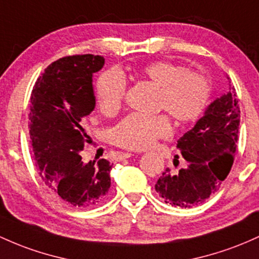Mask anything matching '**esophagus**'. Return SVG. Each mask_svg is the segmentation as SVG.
<instances>
[{
	"label": "esophagus",
	"mask_w": 259,
	"mask_h": 259,
	"mask_svg": "<svg viewBox=\"0 0 259 259\" xmlns=\"http://www.w3.org/2000/svg\"><path fill=\"white\" fill-rule=\"evenodd\" d=\"M132 156H134V153L133 152H121L120 155H119V157H120V160H121V158H129V157H132Z\"/></svg>",
	"instance_id": "34e87169"
}]
</instances>
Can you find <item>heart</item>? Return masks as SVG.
Listing matches in <instances>:
<instances>
[{
	"mask_svg": "<svg viewBox=\"0 0 259 259\" xmlns=\"http://www.w3.org/2000/svg\"><path fill=\"white\" fill-rule=\"evenodd\" d=\"M145 78L160 87L158 109L166 110L178 124L193 123L203 115L210 101V84L204 75L169 61H153L143 69ZM126 81L119 71L110 70L97 79L96 97L99 109L113 115L120 109ZM172 134L171 121L164 114L133 113L113 129V141L129 150H144L158 139Z\"/></svg>",
	"mask_w": 259,
	"mask_h": 259,
	"instance_id": "1",
	"label": "heart"
}]
</instances>
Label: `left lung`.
<instances>
[{"label": "left lung", "instance_id": "1", "mask_svg": "<svg viewBox=\"0 0 259 259\" xmlns=\"http://www.w3.org/2000/svg\"><path fill=\"white\" fill-rule=\"evenodd\" d=\"M236 97L230 84L229 92L215 99L194 127L178 140L186 166L176 173L167 168L155 184L164 203L190 208L220 189L237 147L240 107Z\"/></svg>", "mask_w": 259, "mask_h": 259}]
</instances>
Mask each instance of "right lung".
Returning a JSON list of instances; mask_svg holds the SVG:
<instances>
[{
  "label": "right lung",
  "mask_w": 259,
  "mask_h": 259,
  "mask_svg": "<svg viewBox=\"0 0 259 259\" xmlns=\"http://www.w3.org/2000/svg\"><path fill=\"white\" fill-rule=\"evenodd\" d=\"M99 55H73L50 64L30 97L29 134L39 175L60 199L75 208H92L110 188L109 161H81L90 136L84 116L95 109L92 76L103 67Z\"/></svg>",
  "instance_id": "1"
}]
</instances>
